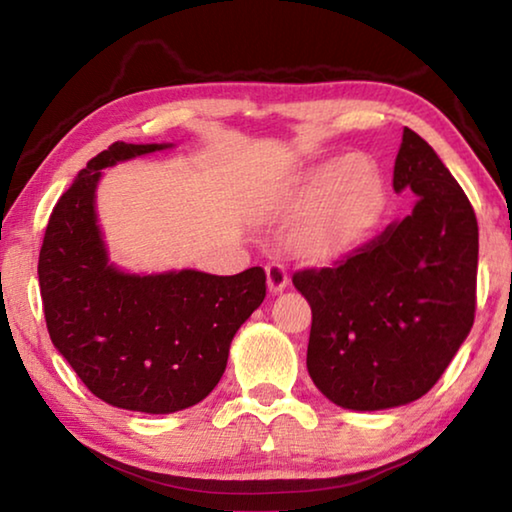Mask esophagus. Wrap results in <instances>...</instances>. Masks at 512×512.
<instances>
[{
	"mask_svg": "<svg viewBox=\"0 0 512 512\" xmlns=\"http://www.w3.org/2000/svg\"><path fill=\"white\" fill-rule=\"evenodd\" d=\"M266 282H268V291L271 293L284 291L289 284L287 268H284L280 262H268L266 264Z\"/></svg>",
	"mask_w": 512,
	"mask_h": 512,
	"instance_id": "esophagus-1",
	"label": "esophagus"
}]
</instances>
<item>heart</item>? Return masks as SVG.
<instances>
[{
    "label": "heart",
    "mask_w": 512,
    "mask_h": 512,
    "mask_svg": "<svg viewBox=\"0 0 512 512\" xmlns=\"http://www.w3.org/2000/svg\"><path fill=\"white\" fill-rule=\"evenodd\" d=\"M386 192L368 158H332L287 180L271 198V212L309 216L296 248L311 262H332L359 246L384 214Z\"/></svg>",
    "instance_id": "1"
}]
</instances>
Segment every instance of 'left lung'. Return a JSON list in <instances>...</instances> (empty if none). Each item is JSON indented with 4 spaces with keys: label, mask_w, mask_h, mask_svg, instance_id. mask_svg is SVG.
Wrapping results in <instances>:
<instances>
[{
    "label": "left lung",
    "mask_w": 512,
    "mask_h": 512,
    "mask_svg": "<svg viewBox=\"0 0 512 512\" xmlns=\"http://www.w3.org/2000/svg\"><path fill=\"white\" fill-rule=\"evenodd\" d=\"M395 192L413 212L334 264L293 273L311 305L307 370L329 402L352 411L429 393L470 334L479 225L436 151L404 128Z\"/></svg>",
    "instance_id": "left-lung-1"
}]
</instances>
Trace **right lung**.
<instances>
[{
  "instance_id": "obj_1",
  "label": "right lung",
  "mask_w": 512,
  "mask_h": 512,
  "mask_svg": "<svg viewBox=\"0 0 512 512\" xmlns=\"http://www.w3.org/2000/svg\"><path fill=\"white\" fill-rule=\"evenodd\" d=\"M169 146L115 142L92 158L58 198L38 259L51 343L99 400L140 413L205 400L237 329L266 296L262 266L131 275L108 262L94 212L101 169Z\"/></svg>"
}]
</instances>
